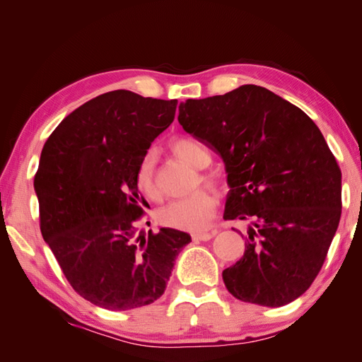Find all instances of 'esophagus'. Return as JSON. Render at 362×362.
Here are the masks:
<instances>
[{"label": "esophagus", "instance_id": "34e87169", "mask_svg": "<svg viewBox=\"0 0 362 362\" xmlns=\"http://www.w3.org/2000/svg\"><path fill=\"white\" fill-rule=\"evenodd\" d=\"M214 235H216L214 231H211V233H193L192 238L194 240V242H208V240H211Z\"/></svg>", "mask_w": 362, "mask_h": 362}]
</instances>
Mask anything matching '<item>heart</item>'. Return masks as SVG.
I'll return each mask as SVG.
<instances>
[{"label": "heart", "instance_id": "obj_1", "mask_svg": "<svg viewBox=\"0 0 362 362\" xmlns=\"http://www.w3.org/2000/svg\"><path fill=\"white\" fill-rule=\"evenodd\" d=\"M170 149L180 160L185 161L194 169H204L211 163L210 152L198 140L189 136H181L170 141ZM201 182L213 189L221 187V180L213 172L201 170L194 180V187ZM136 184L139 190L151 199H158L161 190L157 180V156L154 151H148L140 158L136 170ZM216 213V198L208 189H198L182 199L172 201L157 211L160 225L180 229V231H202L210 225Z\"/></svg>", "mask_w": 362, "mask_h": 362}]
</instances>
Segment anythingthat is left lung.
<instances>
[{"label": "left lung", "mask_w": 362, "mask_h": 362, "mask_svg": "<svg viewBox=\"0 0 362 362\" xmlns=\"http://www.w3.org/2000/svg\"><path fill=\"white\" fill-rule=\"evenodd\" d=\"M180 124L225 161V221H242L245 254L223 270L234 298L287 305L310 288L341 217V170L310 116L266 87L187 100Z\"/></svg>", "instance_id": "8db88e82"}]
</instances>
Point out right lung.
I'll return each instance as SVG.
<instances>
[{"label":"right lung","mask_w":362,"mask_h":362,"mask_svg":"<svg viewBox=\"0 0 362 362\" xmlns=\"http://www.w3.org/2000/svg\"><path fill=\"white\" fill-rule=\"evenodd\" d=\"M177 105L107 92L64 117L43 145L35 175L42 237L71 287L101 308L156 302L192 240L172 228L137 234L146 205L137 164L173 122Z\"/></svg>","instance_id":"obj_1"}]
</instances>
